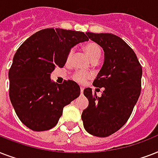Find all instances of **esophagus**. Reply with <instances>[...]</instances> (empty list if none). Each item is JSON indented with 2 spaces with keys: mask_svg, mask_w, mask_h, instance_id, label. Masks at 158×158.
<instances>
[{
  "mask_svg": "<svg viewBox=\"0 0 158 158\" xmlns=\"http://www.w3.org/2000/svg\"><path fill=\"white\" fill-rule=\"evenodd\" d=\"M83 93H84V88H83V87H80V94H83Z\"/></svg>",
  "mask_w": 158,
  "mask_h": 158,
  "instance_id": "esophagus-1",
  "label": "esophagus"
}]
</instances>
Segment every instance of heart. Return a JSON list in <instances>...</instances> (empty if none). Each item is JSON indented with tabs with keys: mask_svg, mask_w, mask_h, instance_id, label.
Masks as SVG:
<instances>
[{
	"mask_svg": "<svg viewBox=\"0 0 158 158\" xmlns=\"http://www.w3.org/2000/svg\"><path fill=\"white\" fill-rule=\"evenodd\" d=\"M84 49L85 51L86 54L88 55V56L90 58L93 62H97L100 59L102 55L101 48L96 43L94 42H89L87 43L84 46ZM72 55H73V50H70L68 53V56L67 59L69 60L71 58ZM92 77L91 73L89 72H83V71H76L73 74V79L77 81L79 84H83L86 81L87 79H90Z\"/></svg>",
	"mask_w": 158,
	"mask_h": 158,
	"instance_id": "obj_1",
	"label": "heart"
}]
</instances>
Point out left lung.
<instances>
[{
  "label": "left lung",
  "instance_id": "1",
  "mask_svg": "<svg viewBox=\"0 0 158 158\" xmlns=\"http://www.w3.org/2000/svg\"><path fill=\"white\" fill-rule=\"evenodd\" d=\"M86 34L104 51L103 65L93 84L103 92L99 98L90 88L84 89L89 106L83 110L82 120L90 135L107 137L120 130L132 113L141 92L142 66L132 48L120 37Z\"/></svg>",
  "mask_w": 158,
  "mask_h": 158
}]
</instances>
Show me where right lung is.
I'll return each mask as SVG.
<instances>
[{"label":"right lung","instance_id":"right-lung-1","mask_svg":"<svg viewBox=\"0 0 158 158\" xmlns=\"http://www.w3.org/2000/svg\"><path fill=\"white\" fill-rule=\"evenodd\" d=\"M89 41L83 32L45 28L18 48L9 70L10 99L21 122L33 131L53 128L63 108L77 98L80 88L73 80L56 84L51 73L66 62L74 46Z\"/></svg>","mask_w":158,"mask_h":158}]
</instances>
